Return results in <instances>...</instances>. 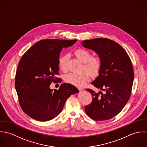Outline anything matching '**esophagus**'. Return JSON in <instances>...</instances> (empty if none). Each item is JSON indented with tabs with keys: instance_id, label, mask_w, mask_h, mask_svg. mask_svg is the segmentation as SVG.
I'll use <instances>...</instances> for the list:
<instances>
[{
	"instance_id": "esophagus-1",
	"label": "esophagus",
	"mask_w": 147,
	"mask_h": 147,
	"mask_svg": "<svg viewBox=\"0 0 147 147\" xmlns=\"http://www.w3.org/2000/svg\"><path fill=\"white\" fill-rule=\"evenodd\" d=\"M78 89H79V90H83L84 89L83 88H81V87H78Z\"/></svg>"
}]
</instances>
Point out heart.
<instances>
[{"label": "heart", "instance_id": "obj_1", "mask_svg": "<svg viewBox=\"0 0 147 147\" xmlns=\"http://www.w3.org/2000/svg\"><path fill=\"white\" fill-rule=\"evenodd\" d=\"M75 54L78 59L84 63L82 70L85 71L78 74L70 73L64 77V80L67 83L78 86H82L89 79L90 76L89 73L93 76L99 74L102 67V59L99 56L92 57V53L84 49H77L75 51ZM68 58V54H64L61 56L58 61L59 68L64 72L67 71Z\"/></svg>", "mask_w": 147, "mask_h": 147}]
</instances>
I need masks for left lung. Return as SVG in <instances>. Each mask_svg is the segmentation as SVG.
I'll return each instance as SVG.
<instances>
[{
	"instance_id": "obj_1",
	"label": "left lung",
	"mask_w": 147,
	"mask_h": 147,
	"mask_svg": "<svg viewBox=\"0 0 147 147\" xmlns=\"http://www.w3.org/2000/svg\"><path fill=\"white\" fill-rule=\"evenodd\" d=\"M81 43L96 51L102 63L100 75L91 83L101 92L86 89L92 101L85 107V113L96 121L110 119L122 111L130 98L134 79L131 61L126 50L111 40L94 38Z\"/></svg>"
}]
</instances>
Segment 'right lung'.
Returning <instances> with one entry per match:
<instances>
[{
	"mask_svg": "<svg viewBox=\"0 0 147 147\" xmlns=\"http://www.w3.org/2000/svg\"><path fill=\"white\" fill-rule=\"evenodd\" d=\"M75 40H42L28 50L19 61L15 85L21 109L31 118L48 121L62 110L68 98L78 89L63 83L59 90L50 89L52 83H61L58 61L63 47L73 45Z\"/></svg>",
	"mask_w": 147,
	"mask_h": 147,
	"instance_id": "obj_1",
	"label": "right lung"
}]
</instances>
